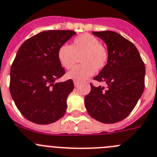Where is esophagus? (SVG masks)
Listing matches in <instances>:
<instances>
[{
	"label": "esophagus",
	"instance_id": "esophagus-1",
	"mask_svg": "<svg viewBox=\"0 0 157 157\" xmlns=\"http://www.w3.org/2000/svg\"><path fill=\"white\" fill-rule=\"evenodd\" d=\"M74 85H75V86H78V85H79V82H78V81H74Z\"/></svg>",
	"mask_w": 157,
	"mask_h": 157
}]
</instances>
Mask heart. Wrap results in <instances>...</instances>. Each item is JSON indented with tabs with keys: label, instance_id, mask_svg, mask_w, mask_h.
Masks as SVG:
<instances>
[{
	"label": "heart",
	"instance_id": "1",
	"mask_svg": "<svg viewBox=\"0 0 157 157\" xmlns=\"http://www.w3.org/2000/svg\"><path fill=\"white\" fill-rule=\"evenodd\" d=\"M76 56H80L82 64L75 67L67 74V77L75 81L87 79L95 71L101 70L108 61V51L101 45L97 38L89 33L81 34L73 40L70 46L63 44L57 51L59 63L65 69L74 66Z\"/></svg>",
	"mask_w": 157,
	"mask_h": 157
}]
</instances>
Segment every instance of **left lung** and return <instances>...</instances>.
<instances>
[{
    "label": "left lung",
    "instance_id": "left-lung-1",
    "mask_svg": "<svg viewBox=\"0 0 157 157\" xmlns=\"http://www.w3.org/2000/svg\"><path fill=\"white\" fill-rule=\"evenodd\" d=\"M107 47L108 61L93 79L107 84L91 86L85 96L89 114L104 124L118 122L128 117L136 107L145 87L144 62L136 46L117 33L93 32Z\"/></svg>",
    "mask_w": 157,
    "mask_h": 157
}]
</instances>
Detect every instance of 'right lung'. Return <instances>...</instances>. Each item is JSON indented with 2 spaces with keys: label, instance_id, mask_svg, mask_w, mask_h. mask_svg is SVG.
<instances>
[{
  "label": "right lung",
  "instance_id": "right-lung-1",
  "mask_svg": "<svg viewBox=\"0 0 157 157\" xmlns=\"http://www.w3.org/2000/svg\"><path fill=\"white\" fill-rule=\"evenodd\" d=\"M75 34L72 30L41 32L18 49L11 67L10 93L17 108L30 121L48 124L65 113L74 83L71 79L56 82L65 74L57 51Z\"/></svg>",
  "mask_w": 157,
  "mask_h": 157
}]
</instances>
